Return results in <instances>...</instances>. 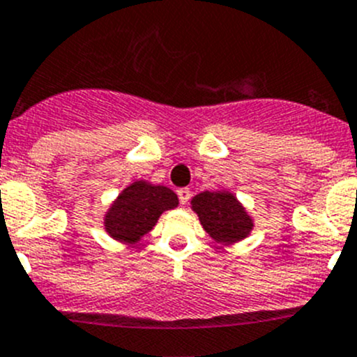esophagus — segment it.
Segmentation results:
<instances>
[{
	"label": "esophagus",
	"instance_id": "obj_1",
	"mask_svg": "<svg viewBox=\"0 0 357 357\" xmlns=\"http://www.w3.org/2000/svg\"><path fill=\"white\" fill-rule=\"evenodd\" d=\"M190 197H192V192H190L188 188H179L178 190V199H179V202L183 204V206H185V204L188 202Z\"/></svg>",
	"mask_w": 357,
	"mask_h": 357
}]
</instances>
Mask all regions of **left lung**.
Here are the masks:
<instances>
[{
	"label": "left lung",
	"mask_w": 357,
	"mask_h": 357,
	"mask_svg": "<svg viewBox=\"0 0 357 357\" xmlns=\"http://www.w3.org/2000/svg\"><path fill=\"white\" fill-rule=\"evenodd\" d=\"M192 207L204 230L218 242H237L251 231L252 221L228 192H204L193 197Z\"/></svg>",
	"instance_id": "8db88e82"
}]
</instances>
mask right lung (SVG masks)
Segmentation results:
<instances>
[{"label": "right lung", "instance_id": "add662e5", "mask_svg": "<svg viewBox=\"0 0 357 357\" xmlns=\"http://www.w3.org/2000/svg\"><path fill=\"white\" fill-rule=\"evenodd\" d=\"M178 206V195L167 186H153L146 181H136L127 186L109 207L105 227L116 241L137 242L151 230L167 209Z\"/></svg>", "mask_w": 357, "mask_h": 357}]
</instances>
